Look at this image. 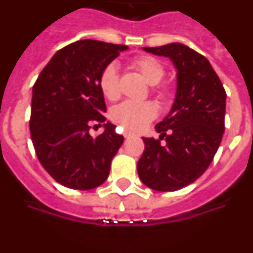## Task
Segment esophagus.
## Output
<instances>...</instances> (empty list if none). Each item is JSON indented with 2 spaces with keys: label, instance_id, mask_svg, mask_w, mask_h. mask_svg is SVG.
I'll return each instance as SVG.
<instances>
[{
  "label": "esophagus",
  "instance_id": "obj_1",
  "mask_svg": "<svg viewBox=\"0 0 253 253\" xmlns=\"http://www.w3.org/2000/svg\"><path fill=\"white\" fill-rule=\"evenodd\" d=\"M123 135H124V138H130V137H133L134 134L130 133V131H128V130H125L124 133H123Z\"/></svg>",
  "mask_w": 253,
  "mask_h": 253
}]
</instances>
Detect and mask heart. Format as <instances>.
<instances>
[{"mask_svg":"<svg viewBox=\"0 0 253 253\" xmlns=\"http://www.w3.org/2000/svg\"><path fill=\"white\" fill-rule=\"evenodd\" d=\"M133 67L143 76L149 84H157L165 77V67L154 58L143 55L133 60ZM99 86L102 95L109 100L119 97V77L115 64H107L102 69L99 77ZM153 91L160 99H167L171 92L167 86H154ZM157 116V107L152 102L125 101L115 106L111 113V118L115 123L122 125L126 130L139 131Z\"/></svg>","mask_w":253,"mask_h":253,"instance_id":"1","label":"heart"}]
</instances>
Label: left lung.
I'll list each match as a JSON object with an SVG mask.
<instances>
[{
    "instance_id": "obj_1",
    "label": "left lung",
    "mask_w": 253,
    "mask_h": 253,
    "mask_svg": "<svg viewBox=\"0 0 253 253\" xmlns=\"http://www.w3.org/2000/svg\"><path fill=\"white\" fill-rule=\"evenodd\" d=\"M144 50L173 62L177 91L169 114L156 125L160 138H143L138 176L156 191H176L198 180L213 161L224 133L227 93L209 60L194 49L171 43Z\"/></svg>"
}]
</instances>
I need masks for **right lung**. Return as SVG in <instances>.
<instances>
[{"instance_id": "obj_1", "label": "right lung", "mask_w": 253, "mask_h": 253, "mask_svg": "<svg viewBox=\"0 0 253 253\" xmlns=\"http://www.w3.org/2000/svg\"><path fill=\"white\" fill-rule=\"evenodd\" d=\"M128 49L99 40H78L58 50L33 86L30 134L38 160L57 182L75 190L104 184L124 137L104 124L106 111L99 86L102 69Z\"/></svg>"}]
</instances>
